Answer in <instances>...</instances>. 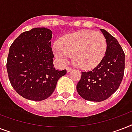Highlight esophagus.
<instances>
[{
  "instance_id": "esophagus-1",
  "label": "esophagus",
  "mask_w": 132,
  "mask_h": 132,
  "mask_svg": "<svg viewBox=\"0 0 132 132\" xmlns=\"http://www.w3.org/2000/svg\"><path fill=\"white\" fill-rule=\"evenodd\" d=\"M66 70H67V72H70V71H72V70H73V68H70V67H66Z\"/></svg>"
}]
</instances>
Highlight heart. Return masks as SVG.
<instances>
[{
	"instance_id": "b5f03b06",
	"label": "heart",
	"mask_w": 132,
	"mask_h": 132,
	"mask_svg": "<svg viewBox=\"0 0 132 132\" xmlns=\"http://www.w3.org/2000/svg\"><path fill=\"white\" fill-rule=\"evenodd\" d=\"M106 49L104 36L99 32L88 30L67 34L53 48L54 55L60 62H65L72 54L74 64L84 69L97 66L104 57Z\"/></svg>"
}]
</instances>
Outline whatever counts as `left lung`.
Here are the masks:
<instances>
[{"mask_svg": "<svg viewBox=\"0 0 132 132\" xmlns=\"http://www.w3.org/2000/svg\"><path fill=\"white\" fill-rule=\"evenodd\" d=\"M106 39L107 49L100 63L93 69L81 72L77 90L83 98L100 102L119 88L125 70V53L114 37L101 29Z\"/></svg>", "mask_w": 132, "mask_h": 132, "instance_id": "1", "label": "left lung"}]
</instances>
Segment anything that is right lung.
<instances>
[{
	"mask_svg": "<svg viewBox=\"0 0 132 132\" xmlns=\"http://www.w3.org/2000/svg\"><path fill=\"white\" fill-rule=\"evenodd\" d=\"M52 31L35 28L22 33L9 48L7 70L17 93L32 101L48 98L66 70H55L51 48Z\"/></svg>",
	"mask_w": 132,
	"mask_h": 132,
	"instance_id": "right-lung-1",
	"label": "right lung"
}]
</instances>
